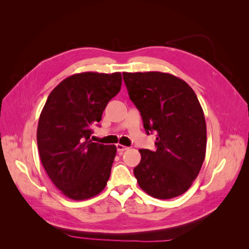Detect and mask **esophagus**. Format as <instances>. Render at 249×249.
Here are the masks:
<instances>
[{
  "mask_svg": "<svg viewBox=\"0 0 249 249\" xmlns=\"http://www.w3.org/2000/svg\"><path fill=\"white\" fill-rule=\"evenodd\" d=\"M116 148H117V152H118L119 154H122L123 152H124V150H126L129 147L124 146V145H123V144H119V143H118V144H116Z\"/></svg>",
  "mask_w": 249,
  "mask_h": 249,
  "instance_id": "1",
  "label": "esophagus"
}]
</instances>
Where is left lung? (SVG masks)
<instances>
[{
    "instance_id": "left-lung-1",
    "label": "left lung",
    "mask_w": 249,
    "mask_h": 249,
    "mask_svg": "<svg viewBox=\"0 0 249 249\" xmlns=\"http://www.w3.org/2000/svg\"><path fill=\"white\" fill-rule=\"evenodd\" d=\"M143 126L157 134L156 147L139 149L134 168L139 187L150 196L169 199L185 193L196 178L207 147L205 115L193 89L173 74L123 72Z\"/></svg>"
}]
</instances>
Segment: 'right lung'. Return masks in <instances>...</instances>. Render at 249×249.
<instances>
[{"label":"right lung","instance_id":"right-lung-1","mask_svg":"<svg viewBox=\"0 0 249 249\" xmlns=\"http://www.w3.org/2000/svg\"><path fill=\"white\" fill-rule=\"evenodd\" d=\"M122 73L81 72L64 79L50 93L40 113L37 145L49 178L71 199L101 193L110 178L115 145L90 140L91 125L122 87Z\"/></svg>","mask_w":249,"mask_h":249}]
</instances>
